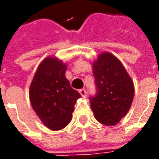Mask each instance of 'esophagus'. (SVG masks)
Returning a JSON list of instances; mask_svg holds the SVG:
<instances>
[{"label":"esophagus","instance_id":"1","mask_svg":"<svg viewBox=\"0 0 159 159\" xmlns=\"http://www.w3.org/2000/svg\"><path fill=\"white\" fill-rule=\"evenodd\" d=\"M80 95H81L82 97H86L87 96V91H86V89H84V88H82V89H80Z\"/></svg>","mask_w":159,"mask_h":159}]
</instances>
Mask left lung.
Masks as SVG:
<instances>
[{
  "label": "left lung",
  "mask_w": 159,
  "mask_h": 159,
  "mask_svg": "<svg viewBox=\"0 0 159 159\" xmlns=\"http://www.w3.org/2000/svg\"><path fill=\"white\" fill-rule=\"evenodd\" d=\"M93 66L96 93L89 99L94 117L104 125H116L131 106L133 81L122 63L110 53L101 54Z\"/></svg>",
  "instance_id": "8db88e82"
}]
</instances>
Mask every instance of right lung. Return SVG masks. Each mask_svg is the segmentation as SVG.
<instances>
[{
  "instance_id": "1",
  "label": "right lung",
  "mask_w": 159,
  "mask_h": 159,
  "mask_svg": "<svg viewBox=\"0 0 159 159\" xmlns=\"http://www.w3.org/2000/svg\"><path fill=\"white\" fill-rule=\"evenodd\" d=\"M66 66L55 57H47L38 66L30 87L33 109L45 126L62 129L71 122L80 94L66 78Z\"/></svg>"
}]
</instances>
